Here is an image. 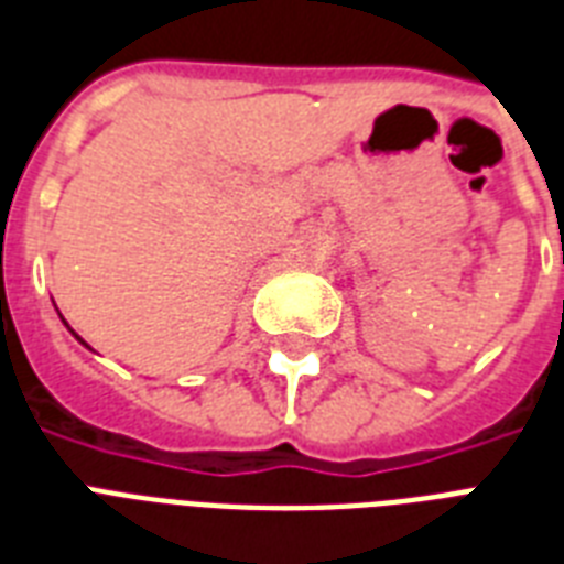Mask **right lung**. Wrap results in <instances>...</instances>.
Masks as SVG:
<instances>
[{
  "label": "right lung",
  "instance_id": "1",
  "mask_svg": "<svg viewBox=\"0 0 564 564\" xmlns=\"http://www.w3.org/2000/svg\"><path fill=\"white\" fill-rule=\"evenodd\" d=\"M75 336V334H73ZM75 339H78V343H82V345H87V343H84V339H82V336H75Z\"/></svg>",
  "mask_w": 564,
  "mask_h": 564
}]
</instances>
